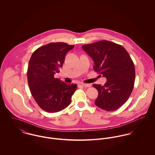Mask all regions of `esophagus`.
I'll return each instance as SVG.
<instances>
[{
    "label": "esophagus",
    "instance_id": "1",
    "mask_svg": "<svg viewBox=\"0 0 155 155\" xmlns=\"http://www.w3.org/2000/svg\"><path fill=\"white\" fill-rule=\"evenodd\" d=\"M81 85L83 86V87H91V85H90L89 84H85V83H82V84H81Z\"/></svg>",
    "mask_w": 155,
    "mask_h": 155
}]
</instances>
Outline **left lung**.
Instances as JSON below:
<instances>
[{
    "label": "left lung",
    "mask_w": 155,
    "mask_h": 155,
    "mask_svg": "<svg viewBox=\"0 0 155 155\" xmlns=\"http://www.w3.org/2000/svg\"><path fill=\"white\" fill-rule=\"evenodd\" d=\"M82 48L93 60L94 70L107 79L103 86L92 85L98 91L95 104L104 110L119 109L128 100L134 86L135 66L128 52L122 45L108 41Z\"/></svg>",
    "instance_id": "obj_1"
}]
</instances>
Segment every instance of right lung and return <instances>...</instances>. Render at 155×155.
<instances>
[{"label": "right lung", "mask_w": 155, "mask_h": 155, "mask_svg": "<svg viewBox=\"0 0 155 155\" xmlns=\"http://www.w3.org/2000/svg\"><path fill=\"white\" fill-rule=\"evenodd\" d=\"M64 42H52L38 48L31 55L27 69L31 94L44 110L55 113L66 108L77 88L76 84H67L54 74L60 72L67 52L74 48Z\"/></svg>", "instance_id": "add662e5"}]
</instances>
